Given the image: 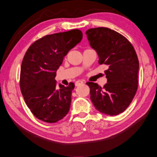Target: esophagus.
<instances>
[{
    "instance_id": "34e87169",
    "label": "esophagus",
    "mask_w": 157,
    "mask_h": 157,
    "mask_svg": "<svg viewBox=\"0 0 157 157\" xmlns=\"http://www.w3.org/2000/svg\"><path fill=\"white\" fill-rule=\"evenodd\" d=\"M84 83V82L83 81H81V80H78L77 81L76 83H75V85H76V86H79V85H81V84H83Z\"/></svg>"
}]
</instances>
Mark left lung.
Instances as JSON below:
<instances>
[{"label":"left lung","instance_id":"left-lung-1","mask_svg":"<svg viewBox=\"0 0 157 157\" xmlns=\"http://www.w3.org/2000/svg\"><path fill=\"white\" fill-rule=\"evenodd\" d=\"M89 44L99 56V65H106L107 83L101 88L88 82L90 99L97 110L110 116L127 109L136 93L139 62L136 51L124 36L108 28L88 29Z\"/></svg>","mask_w":157,"mask_h":157}]
</instances>
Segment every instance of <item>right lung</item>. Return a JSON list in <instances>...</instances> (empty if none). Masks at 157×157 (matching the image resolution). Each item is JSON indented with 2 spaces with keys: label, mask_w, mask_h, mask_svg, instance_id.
I'll list each match as a JSON object with an SVG mask.
<instances>
[{
  "label": "right lung",
  "mask_w": 157,
  "mask_h": 157,
  "mask_svg": "<svg viewBox=\"0 0 157 157\" xmlns=\"http://www.w3.org/2000/svg\"><path fill=\"white\" fill-rule=\"evenodd\" d=\"M80 30L46 35L28 48L23 59L20 88L25 102L35 116L54 123L68 113L74 83L68 86L56 81V71L69 51L81 42Z\"/></svg>",
  "instance_id": "obj_1"
}]
</instances>
